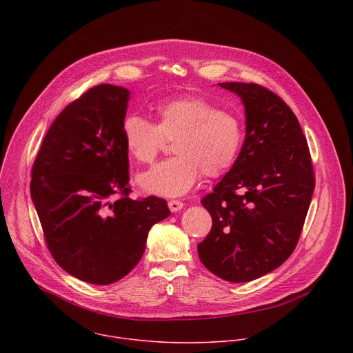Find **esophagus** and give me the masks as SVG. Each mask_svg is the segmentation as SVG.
Here are the masks:
<instances>
[{"instance_id":"obj_1","label":"esophagus","mask_w":353,"mask_h":353,"mask_svg":"<svg viewBox=\"0 0 353 353\" xmlns=\"http://www.w3.org/2000/svg\"><path fill=\"white\" fill-rule=\"evenodd\" d=\"M168 205H169V210L172 212H177V211H180L184 207V204L181 203V201H179V199H170L169 203H168Z\"/></svg>"}]
</instances>
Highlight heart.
<instances>
[{
  "mask_svg": "<svg viewBox=\"0 0 353 353\" xmlns=\"http://www.w3.org/2000/svg\"><path fill=\"white\" fill-rule=\"evenodd\" d=\"M157 124L142 116H128L123 123L125 149L138 163H152L173 143L172 159L138 176L139 187L161 196L188 192L201 173L214 179L236 162L243 143L240 120L203 97H187L157 108Z\"/></svg>",
  "mask_w": 353,
  "mask_h": 353,
  "instance_id": "b5f03b06",
  "label": "heart"
}]
</instances>
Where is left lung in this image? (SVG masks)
Wrapping results in <instances>:
<instances>
[{
  "label": "left lung",
  "mask_w": 353,
  "mask_h": 353,
  "mask_svg": "<svg viewBox=\"0 0 353 353\" xmlns=\"http://www.w3.org/2000/svg\"><path fill=\"white\" fill-rule=\"evenodd\" d=\"M218 85L240 96L245 137L232 169L201 201L212 228L196 248L207 270L240 283L290 257L316 180L306 137L278 94L257 83Z\"/></svg>",
  "instance_id": "1"
}]
</instances>
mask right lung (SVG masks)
<instances>
[{
    "instance_id": "add662e5",
    "label": "right lung",
    "mask_w": 353,
    "mask_h": 353,
    "mask_svg": "<svg viewBox=\"0 0 353 353\" xmlns=\"http://www.w3.org/2000/svg\"><path fill=\"white\" fill-rule=\"evenodd\" d=\"M130 90L97 85L48 128L32 168L30 195L56 263L93 285L124 278L148 232L170 215L159 196L131 199L123 138Z\"/></svg>"
}]
</instances>
